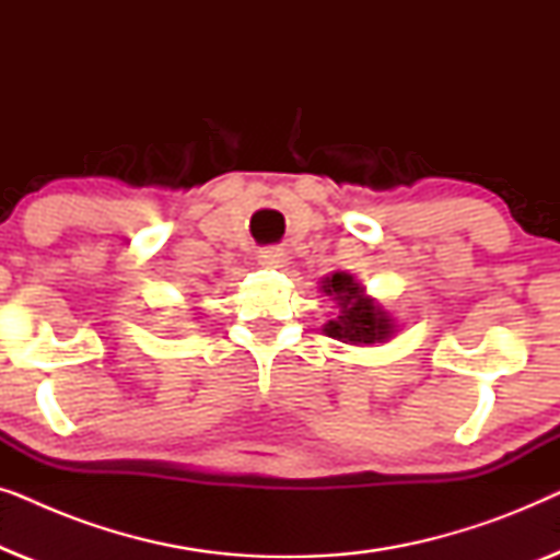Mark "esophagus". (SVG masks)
Here are the masks:
<instances>
[{
  "label": "esophagus",
  "instance_id": "esophagus-1",
  "mask_svg": "<svg viewBox=\"0 0 560 560\" xmlns=\"http://www.w3.org/2000/svg\"><path fill=\"white\" fill-rule=\"evenodd\" d=\"M257 259H259V265H265V267H282L285 265V252H282L280 247H262L259 249Z\"/></svg>",
  "mask_w": 560,
  "mask_h": 560
}]
</instances>
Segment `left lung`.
I'll list each match as a JSON object with an SVG mask.
<instances>
[{
	"instance_id": "left-lung-1",
	"label": "left lung",
	"mask_w": 560,
	"mask_h": 560,
	"mask_svg": "<svg viewBox=\"0 0 560 560\" xmlns=\"http://www.w3.org/2000/svg\"><path fill=\"white\" fill-rule=\"evenodd\" d=\"M324 293L336 295L341 313L328 320L324 331L339 341L349 343H374L385 341L393 334V324L372 298H364V290L349 272H334L324 282Z\"/></svg>"
}]
</instances>
